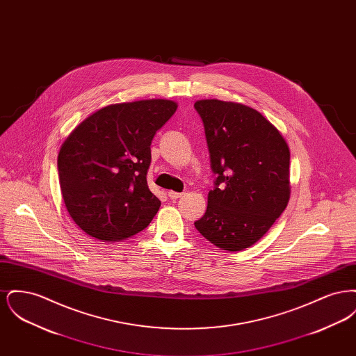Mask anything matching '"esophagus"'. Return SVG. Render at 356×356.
<instances>
[{
    "mask_svg": "<svg viewBox=\"0 0 356 356\" xmlns=\"http://www.w3.org/2000/svg\"><path fill=\"white\" fill-rule=\"evenodd\" d=\"M168 196H170V200H177V199H180V197L183 196V193H179V192H173V191H170V192H168Z\"/></svg>",
    "mask_w": 356,
    "mask_h": 356,
    "instance_id": "34e87169",
    "label": "esophagus"
}]
</instances>
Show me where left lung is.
<instances>
[{"instance_id": "left-lung-1", "label": "left lung", "mask_w": 356, "mask_h": 356, "mask_svg": "<svg viewBox=\"0 0 356 356\" xmlns=\"http://www.w3.org/2000/svg\"><path fill=\"white\" fill-rule=\"evenodd\" d=\"M211 170L216 176L196 229L225 251H241L267 234L289 200V149L279 131L250 106L200 100Z\"/></svg>"}]
</instances>
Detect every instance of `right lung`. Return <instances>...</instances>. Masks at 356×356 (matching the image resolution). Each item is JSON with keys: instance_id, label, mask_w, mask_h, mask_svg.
Returning a JSON list of instances; mask_svg holds the SVG:
<instances>
[{"instance_id": "obj_1", "label": "right lung", "mask_w": 356, "mask_h": 356, "mask_svg": "<svg viewBox=\"0 0 356 356\" xmlns=\"http://www.w3.org/2000/svg\"><path fill=\"white\" fill-rule=\"evenodd\" d=\"M176 109L170 100L109 105L64 141L57 159L61 193L89 236L124 240L149 225L161 204L147 183L151 143Z\"/></svg>"}]
</instances>
